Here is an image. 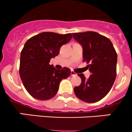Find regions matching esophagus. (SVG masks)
I'll return each instance as SVG.
<instances>
[{
  "instance_id": "34e87169",
  "label": "esophagus",
  "mask_w": 132,
  "mask_h": 132,
  "mask_svg": "<svg viewBox=\"0 0 132 132\" xmlns=\"http://www.w3.org/2000/svg\"><path fill=\"white\" fill-rule=\"evenodd\" d=\"M71 75L73 76H73H77V73H75L73 71H71Z\"/></svg>"
}]
</instances>
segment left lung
<instances>
[{
  "label": "left lung",
  "mask_w": 132,
  "mask_h": 132,
  "mask_svg": "<svg viewBox=\"0 0 132 132\" xmlns=\"http://www.w3.org/2000/svg\"><path fill=\"white\" fill-rule=\"evenodd\" d=\"M73 37L83 47V61L92 74L86 78L78 74L82 82L74 87L78 98L87 103H95L110 91L116 78L117 53L109 38L96 32L73 33Z\"/></svg>",
  "instance_id": "8db88e82"
}]
</instances>
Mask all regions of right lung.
Listing matches in <instances>:
<instances>
[{
	"instance_id": "obj_1",
	"label": "right lung",
	"mask_w": 132,
	"mask_h": 132,
	"mask_svg": "<svg viewBox=\"0 0 132 132\" xmlns=\"http://www.w3.org/2000/svg\"><path fill=\"white\" fill-rule=\"evenodd\" d=\"M72 34L44 32L28 39L21 52L19 73L28 93L37 100H47L55 96L62 79L71 70H57L50 59L59 54L61 46L71 40Z\"/></svg>"
}]
</instances>
